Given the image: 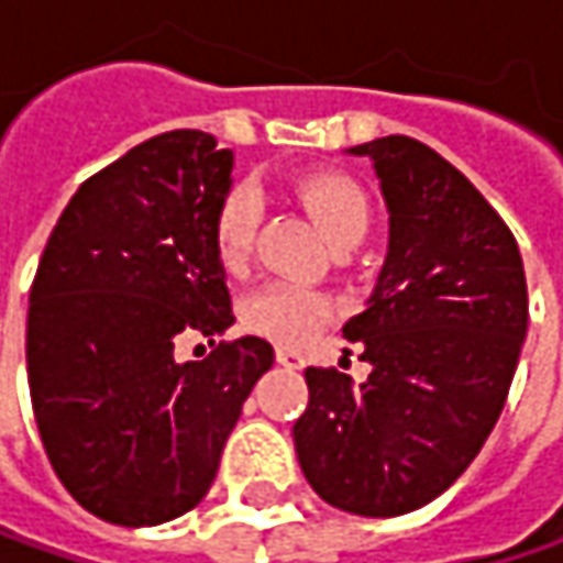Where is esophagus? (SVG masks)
<instances>
[{"instance_id":"34e87169","label":"esophagus","mask_w":563,"mask_h":563,"mask_svg":"<svg viewBox=\"0 0 563 563\" xmlns=\"http://www.w3.org/2000/svg\"><path fill=\"white\" fill-rule=\"evenodd\" d=\"M277 362H280L283 368H306V355L296 353V350H286V346L277 350Z\"/></svg>"}]
</instances>
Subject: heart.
I'll use <instances>...</instances> for the list:
<instances>
[{"mask_svg":"<svg viewBox=\"0 0 563 563\" xmlns=\"http://www.w3.org/2000/svg\"><path fill=\"white\" fill-rule=\"evenodd\" d=\"M296 195L306 205L330 245L358 242L368 230V198L350 176L306 173L296 179ZM261 195L252 185H233L213 213V249L223 267L239 271L255 249L261 227ZM336 306L328 292L296 283H267L242 302V324L264 340L283 346H302L328 321Z\"/></svg>","mask_w":563,"mask_h":563,"instance_id":"obj_1","label":"heart"}]
</instances>
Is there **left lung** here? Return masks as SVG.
Wrapping results in <instances>:
<instances>
[{
    "instance_id": "8db88e82",
    "label": "left lung",
    "mask_w": 563,
    "mask_h": 563,
    "mask_svg": "<svg viewBox=\"0 0 563 563\" xmlns=\"http://www.w3.org/2000/svg\"><path fill=\"white\" fill-rule=\"evenodd\" d=\"M368 157L390 213L387 257L343 336L372 375L306 368L292 438L308 485L358 517H400L444 495L501 416L529 324L523 257L456 166L406 135Z\"/></svg>"
}]
</instances>
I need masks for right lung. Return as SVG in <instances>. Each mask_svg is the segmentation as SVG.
I'll list each match as a JSON object with an SVG mask.
<instances>
[{"label": "right lung", "instance_id": "obj_1", "mask_svg": "<svg viewBox=\"0 0 563 563\" xmlns=\"http://www.w3.org/2000/svg\"><path fill=\"white\" fill-rule=\"evenodd\" d=\"M233 151L176 129L90 176L62 210L27 308V384L68 495L115 526H157L208 495L255 380L274 365L233 324L213 213ZM179 335H208L179 363Z\"/></svg>", "mask_w": 563, "mask_h": 563}]
</instances>
